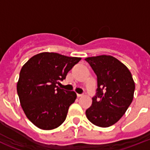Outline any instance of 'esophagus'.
<instances>
[{
  "label": "esophagus",
  "mask_w": 150,
  "mask_h": 150,
  "mask_svg": "<svg viewBox=\"0 0 150 150\" xmlns=\"http://www.w3.org/2000/svg\"><path fill=\"white\" fill-rule=\"evenodd\" d=\"M83 96L82 94H79V93H77V96H78V97H81V96Z\"/></svg>",
  "instance_id": "obj_1"
}]
</instances>
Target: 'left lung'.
Segmentation results:
<instances>
[{"label":"left lung","mask_w":150,"mask_h":150,"mask_svg":"<svg viewBox=\"0 0 150 150\" xmlns=\"http://www.w3.org/2000/svg\"><path fill=\"white\" fill-rule=\"evenodd\" d=\"M97 77L96 96L86 110L88 120L99 127L107 128L121 118L132 102L135 82L128 68L109 55L85 59Z\"/></svg>","instance_id":"left-lung-1"}]
</instances>
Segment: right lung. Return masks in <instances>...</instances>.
Segmentation results:
<instances>
[{
    "label": "right lung",
    "mask_w": 150,
    "mask_h": 150,
    "mask_svg": "<svg viewBox=\"0 0 150 150\" xmlns=\"http://www.w3.org/2000/svg\"><path fill=\"white\" fill-rule=\"evenodd\" d=\"M81 60L57 53L43 52L22 66L17 83L21 106L32 123L40 129L51 130L65 121L68 108L77 97L57 85Z\"/></svg>",
    "instance_id": "1"
}]
</instances>
